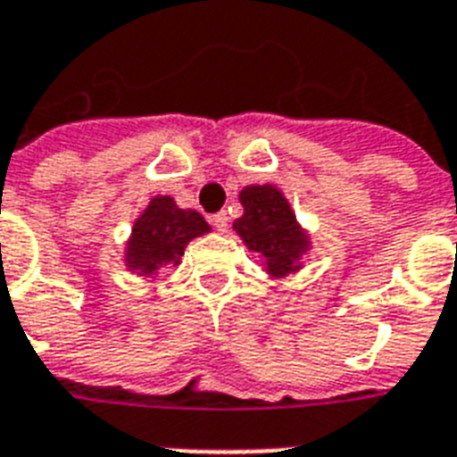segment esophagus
<instances>
[{
	"mask_svg": "<svg viewBox=\"0 0 457 457\" xmlns=\"http://www.w3.org/2000/svg\"><path fill=\"white\" fill-rule=\"evenodd\" d=\"M211 222H213V228L218 229V232H228L229 228V215L222 211V213H215L211 215Z\"/></svg>",
	"mask_w": 457,
	"mask_h": 457,
	"instance_id": "esophagus-1",
	"label": "esophagus"
}]
</instances>
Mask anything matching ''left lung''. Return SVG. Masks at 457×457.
Returning <instances> with one entry per match:
<instances>
[{
  "instance_id": "1",
  "label": "left lung",
  "mask_w": 457,
  "mask_h": 457,
  "mask_svg": "<svg viewBox=\"0 0 457 457\" xmlns=\"http://www.w3.org/2000/svg\"><path fill=\"white\" fill-rule=\"evenodd\" d=\"M244 215L235 220V232L244 246L261 256L270 278H289L303 268L311 251V237L296 220L289 199L275 185H249L239 192Z\"/></svg>"
}]
</instances>
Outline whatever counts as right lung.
Returning <instances> with one entry per match:
<instances>
[{
    "instance_id": "1",
    "label": "right lung",
    "mask_w": 457,
    "mask_h": 457,
    "mask_svg": "<svg viewBox=\"0 0 457 457\" xmlns=\"http://www.w3.org/2000/svg\"><path fill=\"white\" fill-rule=\"evenodd\" d=\"M211 232L204 215L179 208L172 196L158 194L149 201L125 244V265L137 278H156L163 268H178L187 244Z\"/></svg>"
}]
</instances>
